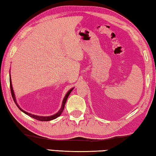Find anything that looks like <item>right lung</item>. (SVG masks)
I'll return each instance as SVG.
<instances>
[{"label": "right lung", "mask_w": 156, "mask_h": 156, "mask_svg": "<svg viewBox=\"0 0 156 156\" xmlns=\"http://www.w3.org/2000/svg\"><path fill=\"white\" fill-rule=\"evenodd\" d=\"M9 83H10V89H11V94H12V96L13 98V100H14V102L16 103V106L19 108L20 110L22 111V112L23 113H25V114L28 115L29 116H30V117L34 118V119H36L37 120H40V121H49V120H54V119H56V118L58 117V116H60V115H61V113L62 112V111L64 110V108H65V103H66V101H67V100L69 96V94L71 92H72V89H71L69 91L67 92V94H66V96H65V98L64 100H63V102H62V107H61V109H60V110L57 113H56V114L54 115H51V116H46V117H43V116H38V115H32L31 114V113H29L27 112H25V111H23V109H21L19 107V106H18L16 101V98H15V96H14V91H13V88H12V82H11V78L9 79Z\"/></svg>", "instance_id": "1"}]
</instances>
